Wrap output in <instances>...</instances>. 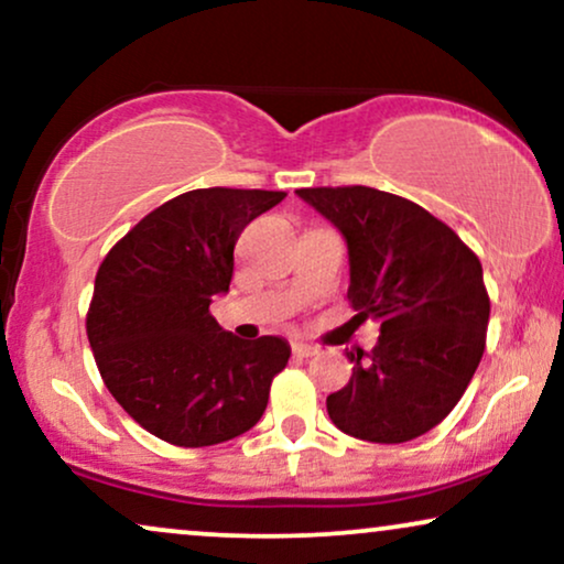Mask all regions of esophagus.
Wrapping results in <instances>:
<instances>
[{"label":"esophagus","mask_w":564,"mask_h":564,"mask_svg":"<svg viewBox=\"0 0 564 564\" xmlns=\"http://www.w3.org/2000/svg\"><path fill=\"white\" fill-rule=\"evenodd\" d=\"M291 352H294L296 358H313V355H318V347L307 345V341H291Z\"/></svg>","instance_id":"obj_1"}]
</instances>
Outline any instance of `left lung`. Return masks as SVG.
<instances>
[{"label": "left lung", "mask_w": 564, "mask_h": 564, "mask_svg": "<svg viewBox=\"0 0 564 564\" xmlns=\"http://www.w3.org/2000/svg\"><path fill=\"white\" fill-rule=\"evenodd\" d=\"M296 196L341 232L349 302L379 323L371 352H347L352 377L326 398L328 416L368 443L424 435L480 366L490 318L480 260L422 206L377 187H302Z\"/></svg>", "instance_id": "1"}]
</instances>
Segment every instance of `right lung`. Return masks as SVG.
<instances>
[{"label":"right lung","mask_w":564,"mask_h":564,"mask_svg":"<svg viewBox=\"0 0 564 564\" xmlns=\"http://www.w3.org/2000/svg\"><path fill=\"white\" fill-rule=\"evenodd\" d=\"M283 198V191H187L142 217L102 260L89 347L108 392L151 435L204 448L262 419L289 341L238 339L219 328L209 304L228 294L241 230Z\"/></svg>","instance_id":"obj_1"}]
</instances>
